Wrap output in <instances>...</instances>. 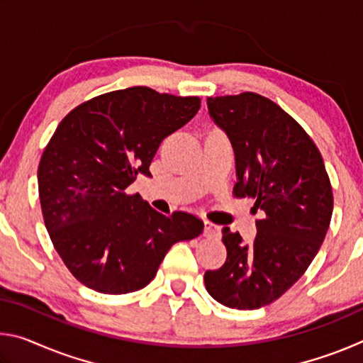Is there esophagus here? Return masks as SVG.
Here are the masks:
<instances>
[{
	"label": "esophagus",
	"instance_id": "obj_1",
	"mask_svg": "<svg viewBox=\"0 0 363 363\" xmlns=\"http://www.w3.org/2000/svg\"><path fill=\"white\" fill-rule=\"evenodd\" d=\"M205 237L208 238H219L220 237V227L210 223V220H205Z\"/></svg>",
	"mask_w": 363,
	"mask_h": 363
}]
</instances>
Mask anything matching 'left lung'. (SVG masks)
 I'll return each mask as SVG.
<instances>
[{
  "instance_id": "left-lung-1",
  "label": "left lung",
  "mask_w": 363,
  "mask_h": 363,
  "mask_svg": "<svg viewBox=\"0 0 363 363\" xmlns=\"http://www.w3.org/2000/svg\"><path fill=\"white\" fill-rule=\"evenodd\" d=\"M208 113L235 153L233 194L255 199L253 243L223 229L227 259L206 270L208 293L232 309H259L296 284L320 250L333 192L320 152L277 104L256 93L208 97Z\"/></svg>"
}]
</instances>
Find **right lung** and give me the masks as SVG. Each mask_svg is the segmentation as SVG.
<instances>
[{
    "label": "right lung",
    "instance_id": "1",
    "mask_svg": "<svg viewBox=\"0 0 363 363\" xmlns=\"http://www.w3.org/2000/svg\"><path fill=\"white\" fill-rule=\"evenodd\" d=\"M199 110V97L133 86L94 97L60 121L38 167L40 203L59 256L91 290H140L174 243L203 232L194 214L164 216L126 194L139 173L152 176L162 140Z\"/></svg>",
    "mask_w": 363,
    "mask_h": 363
}]
</instances>
